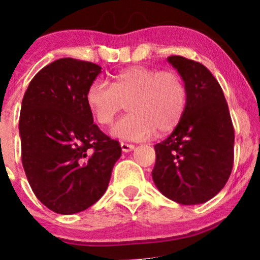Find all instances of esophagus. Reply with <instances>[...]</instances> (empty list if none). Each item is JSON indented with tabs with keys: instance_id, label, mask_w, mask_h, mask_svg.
Wrapping results in <instances>:
<instances>
[{
	"instance_id": "obj_1",
	"label": "esophagus",
	"mask_w": 260,
	"mask_h": 260,
	"mask_svg": "<svg viewBox=\"0 0 260 260\" xmlns=\"http://www.w3.org/2000/svg\"><path fill=\"white\" fill-rule=\"evenodd\" d=\"M120 147H122L123 152H129V151H132L133 148H135V145H132V143H127V142H122L120 143Z\"/></svg>"
}]
</instances>
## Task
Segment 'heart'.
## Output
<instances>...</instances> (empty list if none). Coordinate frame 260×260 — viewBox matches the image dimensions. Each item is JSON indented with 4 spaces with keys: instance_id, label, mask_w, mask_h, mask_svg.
Segmentation results:
<instances>
[{
    "instance_id": "1",
    "label": "heart",
    "mask_w": 260,
    "mask_h": 260,
    "mask_svg": "<svg viewBox=\"0 0 260 260\" xmlns=\"http://www.w3.org/2000/svg\"><path fill=\"white\" fill-rule=\"evenodd\" d=\"M85 99L94 119L104 127L112 124L127 104L131 113L115 125L113 135L142 141L155 131L160 135L170 132L180 123L188 104V89L175 71L131 66L113 75L110 84L92 81Z\"/></svg>"
}]
</instances>
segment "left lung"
Listing matches in <instances>:
<instances>
[{"label": "left lung", "instance_id": "8db88e82", "mask_svg": "<svg viewBox=\"0 0 260 260\" xmlns=\"http://www.w3.org/2000/svg\"><path fill=\"white\" fill-rule=\"evenodd\" d=\"M188 89V104L180 123L155 145L153 183L180 205H198L225 186L234 165V133L222 89L202 63L170 55Z\"/></svg>", "mask_w": 260, "mask_h": 260}]
</instances>
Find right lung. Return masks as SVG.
<instances>
[{
    "label": "right lung",
    "mask_w": 260,
    "mask_h": 260,
    "mask_svg": "<svg viewBox=\"0 0 260 260\" xmlns=\"http://www.w3.org/2000/svg\"><path fill=\"white\" fill-rule=\"evenodd\" d=\"M96 63L60 58L30 81L20 113L21 161L38 200L60 215L81 212L105 193L118 141L103 133L86 104Z\"/></svg>",
    "instance_id": "obj_1"
}]
</instances>
